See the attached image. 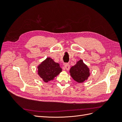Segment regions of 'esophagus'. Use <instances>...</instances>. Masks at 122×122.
<instances>
[{
	"instance_id": "obj_1",
	"label": "esophagus",
	"mask_w": 122,
	"mask_h": 122,
	"mask_svg": "<svg viewBox=\"0 0 122 122\" xmlns=\"http://www.w3.org/2000/svg\"><path fill=\"white\" fill-rule=\"evenodd\" d=\"M65 68L66 70L68 71V70L70 69V65L69 64H66L65 65Z\"/></svg>"
}]
</instances>
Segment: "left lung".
<instances>
[{"label": "left lung", "mask_w": 122, "mask_h": 122, "mask_svg": "<svg viewBox=\"0 0 122 122\" xmlns=\"http://www.w3.org/2000/svg\"><path fill=\"white\" fill-rule=\"evenodd\" d=\"M70 73L73 79L79 83L83 82L90 76V70L82 60H80L76 64L70 69Z\"/></svg>", "instance_id": "left-lung-1"}]
</instances>
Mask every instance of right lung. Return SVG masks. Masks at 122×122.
Here are the masks:
<instances>
[{
	"instance_id": "obj_1",
	"label": "right lung",
	"mask_w": 122,
	"mask_h": 122,
	"mask_svg": "<svg viewBox=\"0 0 122 122\" xmlns=\"http://www.w3.org/2000/svg\"><path fill=\"white\" fill-rule=\"evenodd\" d=\"M38 74L44 81L48 82L52 80L61 72L60 65L50 57L47 58L38 66Z\"/></svg>"
}]
</instances>
